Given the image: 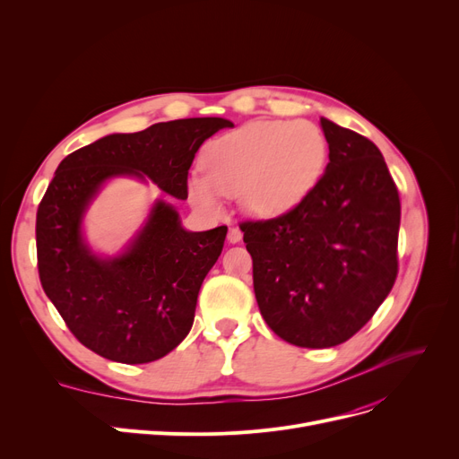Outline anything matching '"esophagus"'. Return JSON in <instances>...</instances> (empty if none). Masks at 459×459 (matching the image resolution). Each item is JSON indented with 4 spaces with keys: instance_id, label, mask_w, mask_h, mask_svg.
Segmentation results:
<instances>
[{
    "instance_id": "1",
    "label": "esophagus",
    "mask_w": 459,
    "mask_h": 459,
    "mask_svg": "<svg viewBox=\"0 0 459 459\" xmlns=\"http://www.w3.org/2000/svg\"><path fill=\"white\" fill-rule=\"evenodd\" d=\"M229 242L230 244H238L239 239H242V230H239V227L238 225H232V227H229Z\"/></svg>"
}]
</instances>
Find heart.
I'll use <instances>...</instances> for the list:
<instances>
[{
  "instance_id": "obj_1",
  "label": "heart",
  "mask_w": 459,
  "mask_h": 459,
  "mask_svg": "<svg viewBox=\"0 0 459 459\" xmlns=\"http://www.w3.org/2000/svg\"><path fill=\"white\" fill-rule=\"evenodd\" d=\"M327 161V141L308 120H255L208 144L206 171L187 182L191 203L220 213L227 195L239 193L256 215H279L312 191Z\"/></svg>"
}]
</instances>
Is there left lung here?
Here are the masks:
<instances>
[{
	"mask_svg": "<svg viewBox=\"0 0 459 459\" xmlns=\"http://www.w3.org/2000/svg\"><path fill=\"white\" fill-rule=\"evenodd\" d=\"M329 163L318 184L273 220L244 221L262 318L299 348L342 344L398 275L400 197L376 144L320 118Z\"/></svg>",
	"mask_w": 459,
	"mask_h": 459,
	"instance_id": "8db88e82",
	"label": "left lung"
}]
</instances>
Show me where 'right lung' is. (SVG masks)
Wrapping results in <instances>:
<instances>
[{
	"instance_id": "add662e5",
	"label": "right lung",
	"mask_w": 459,
	"mask_h": 459,
	"mask_svg": "<svg viewBox=\"0 0 459 459\" xmlns=\"http://www.w3.org/2000/svg\"><path fill=\"white\" fill-rule=\"evenodd\" d=\"M232 126L220 117L169 120L106 135L59 163L37 210V266L46 296L91 351L126 365L173 351L193 325L201 284L223 251L227 227L187 232L178 212L158 201L123 255L99 258L82 238L85 208L106 180L120 175L149 177L167 195L187 199L199 147Z\"/></svg>"
}]
</instances>
